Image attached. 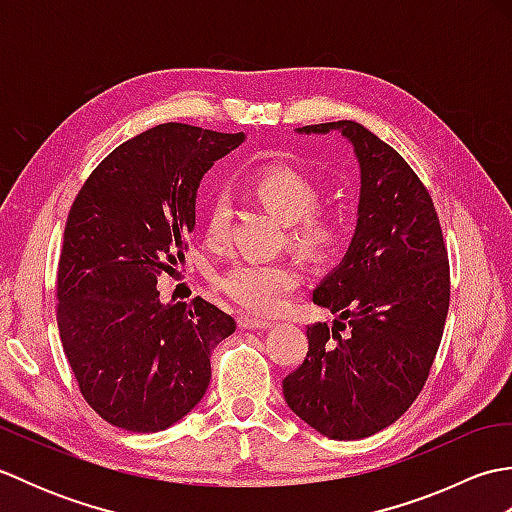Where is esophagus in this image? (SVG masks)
Returning a JSON list of instances; mask_svg holds the SVG:
<instances>
[{"instance_id": "34e87169", "label": "esophagus", "mask_w": 512, "mask_h": 512, "mask_svg": "<svg viewBox=\"0 0 512 512\" xmlns=\"http://www.w3.org/2000/svg\"><path fill=\"white\" fill-rule=\"evenodd\" d=\"M237 323H239V328H242V330H268V328H273V321L253 319V317H239Z\"/></svg>"}]
</instances>
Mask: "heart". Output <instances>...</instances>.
Masks as SVG:
<instances>
[{"instance_id":"heart-1","label":"heart","mask_w":512,"mask_h":512,"mask_svg":"<svg viewBox=\"0 0 512 512\" xmlns=\"http://www.w3.org/2000/svg\"><path fill=\"white\" fill-rule=\"evenodd\" d=\"M246 191L262 209L286 224V242L310 264H325L339 253L347 237V217L341 209L321 204V189L308 173L290 165H266L246 180ZM231 222V200L226 193L211 195L204 215V235L220 244ZM301 273L288 262L239 259L217 277V288L244 310L255 314L277 312Z\"/></svg>"}]
</instances>
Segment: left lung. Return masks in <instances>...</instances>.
I'll list each match as a JSON object with an SVG mask.
<instances>
[{"mask_svg": "<svg viewBox=\"0 0 512 512\" xmlns=\"http://www.w3.org/2000/svg\"><path fill=\"white\" fill-rule=\"evenodd\" d=\"M350 140L361 202L350 250L314 290L336 321L308 325V354L284 378L297 416L332 440L394 424L427 383L449 312L447 246L431 195L405 158L361 123L306 125Z\"/></svg>", "mask_w": 512, "mask_h": 512, "instance_id": "8db88e82", "label": "left lung"}]
</instances>
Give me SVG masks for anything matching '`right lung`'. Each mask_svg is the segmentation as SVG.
Here are the masks:
<instances>
[{"label":"right lung","instance_id":"right-lung-1","mask_svg":"<svg viewBox=\"0 0 512 512\" xmlns=\"http://www.w3.org/2000/svg\"><path fill=\"white\" fill-rule=\"evenodd\" d=\"M244 143L184 123L118 145L76 193L57 273L63 352L88 405L134 433H156L202 400L211 352L231 314L195 297L160 303L195 226V195L215 160Z\"/></svg>","mask_w":512,"mask_h":512}]
</instances>
